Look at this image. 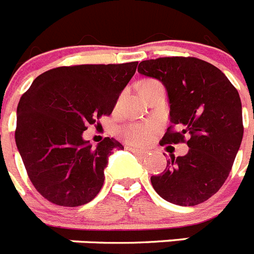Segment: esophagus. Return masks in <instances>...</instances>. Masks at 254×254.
<instances>
[{
  "label": "esophagus",
  "instance_id": "34e87169",
  "mask_svg": "<svg viewBox=\"0 0 254 254\" xmlns=\"http://www.w3.org/2000/svg\"><path fill=\"white\" fill-rule=\"evenodd\" d=\"M126 149L131 150L132 152H134V154H137L138 156H146V155L149 154V151H147V150H143V149H137V147L131 146V145H128V146L126 147Z\"/></svg>",
  "mask_w": 254,
  "mask_h": 254
}]
</instances>
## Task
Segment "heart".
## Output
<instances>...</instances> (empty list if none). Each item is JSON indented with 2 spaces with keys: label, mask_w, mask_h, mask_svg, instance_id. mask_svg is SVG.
I'll list each match as a JSON object with an SVG mask.
<instances>
[{
  "label": "heart",
  "mask_w": 254,
  "mask_h": 254,
  "mask_svg": "<svg viewBox=\"0 0 254 254\" xmlns=\"http://www.w3.org/2000/svg\"><path fill=\"white\" fill-rule=\"evenodd\" d=\"M155 85H160L158 81L155 80H147L143 82V87L155 86ZM155 132H156V127L152 125H136V126H129L123 131L126 140L129 141L133 145H143L147 143L152 140Z\"/></svg>",
  "instance_id": "b5f03b06"
}]
</instances>
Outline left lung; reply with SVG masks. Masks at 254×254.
Returning a JSON list of instances; mask_svg holds the SVG:
<instances>
[{"label":"left lung","mask_w":254,"mask_h":254,"mask_svg":"<svg viewBox=\"0 0 254 254\" xmlns=\"http://www.w3.org/2000/svg\"><path fill=\"white\" fill-rule=\"evenodd\" d=\"M141 75L165 86L169 120L179 131L168 128L160 145L185 142L188 152L170 154L167 168L151 177L156 193L179 206L207 201L228 178L243 138L242 102L238 90L214 64L193 57L142 61Z\"/></svg>","instance_id":"1"}]
</instances>
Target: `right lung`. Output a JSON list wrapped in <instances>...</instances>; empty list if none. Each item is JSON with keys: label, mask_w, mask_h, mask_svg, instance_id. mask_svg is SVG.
<instances>
[{"label": "right lung", "mask_w": 254, "mask_h": 254, "mask_svg": "<svg viewBox=\"0 0 254 254\" xmlns=\"http://www.w3.org/2000/svg\"><path fill=\"white\" fill-rule=\"evenodd\" d=\"M137 64L57 67L38 76L21 96L16 146L31 183L52 203L81 206L102 190L108 158L123 146L105 137L93 147L82 133L113 112Z\"/></svg>", "instance_id": "1"}]
</instances>
